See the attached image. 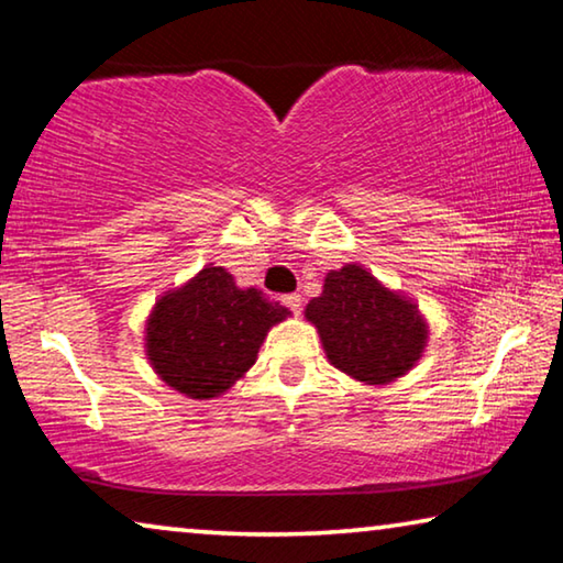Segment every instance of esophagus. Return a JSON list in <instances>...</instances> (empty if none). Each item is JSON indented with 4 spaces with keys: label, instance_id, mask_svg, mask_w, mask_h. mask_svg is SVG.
<instances>
[{
    "label": "esophagus",
    "instance_id": "esophagus-1",
    "mask_svg": "<svg viewBox=\"0 0 563 563\" xmlns=\"http://www.w3.org/2000/svg\"><path fill=\"white\" fill-rule=\"evenodd\" d=\"M283 302H285V308L296 316L302 310V298L298 296V292H288V296H283Z\"/></svg>",
    "mask_w": 563,
    "mask_h": 563
}]
</instances>
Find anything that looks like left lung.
<instances>
[{
    "mask_svg": "<svg viewBox=\"0 0 563 563\" xmlns=\"http://www.w3.org/2000/svg\"><path fill=\"white\" fill-rule=\"evenodd\" d=\"M306 318L316 323L330 363L365 383L404 376L426 345V325L413 302L383 288L361 265L328 273Z\"/></svg>",
    "mask_w": 563,
    "mask_h": 563,
    "instance_id": "1",
    "label": "left lung"
}]
</instances>
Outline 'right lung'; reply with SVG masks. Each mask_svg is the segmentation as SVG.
<instances>
[{
  "label": "right lung",
  "instance_id": "add662e5",
  "mask_svg": "<svg viewBox=\"0 0 563 563\" xmlns=\"http://www.w3.org/2000/svg\"><path fill=\"white\" fill-rule=\"evenodd\" d=\"M288 313L263 290H240L225 267H205L157 302L147 323V355L167 386L212 398L255 363L265 333Z\"/></svg>",
  "mask_w": 563,
  "mask_h": 563
}]
</instances>
